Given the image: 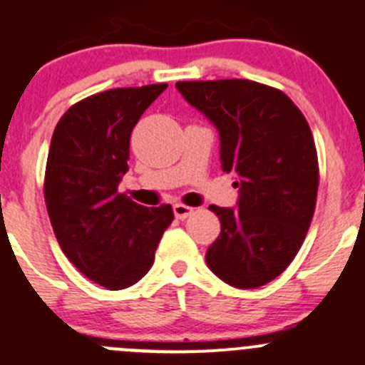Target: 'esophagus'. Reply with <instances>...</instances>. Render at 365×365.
<instances>
[{
	"mask_svg": "<svg viewBox=\"0 0 365 365\" xmlns=\"http://www.w3.org/2000/svg\"><path fill=\"white\" fill-rule=\"evenodd\" d=\"M173 210H175V216L178 217V220H185V217H189L190 214L194 212L192 207L185 205V203H175V205H173Z\"/></svg>",
	"mask_w": 365,
	"mask_h": 365,
	"instance_id": "esophagus-1",
	"label": "esophagus"
}]
</instances>
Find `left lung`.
I'll return each instance as SVG.
<instances>
[{"instance_id": "obj_1", "label": "left lung", "mask_w": 365, "mask_h": 365, "mask_svg": "<svg viewBox=\"0 0 365 365\" xmlns=\"http://www.w3.org/2000/svg\"><path fill=\"white\" fill-rule=\"evenodd\" d=\"M176 88L220 129L221 167L241 192L237 209L209 207L221 232L207 264L234 288H259L294 261L315 212L312 129L288 95L255 81H180Z\"/></svg>"}]
</instances>
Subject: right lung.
<instances>
[{
	"mask_svg": "<svg viewBox=\"0 0 365 365\" xmlns=\"http://www.w3.org/2000/svg\"><path fill=\"white\" fill-rule=\"evenodd\" d=\"M167 84L115 88L75 102L61 117L44 171V202L64 255L108 290L140 281L155 261L173 207H142L118 183L129 138Z\"/></svg>",
	"mask_w": 365,
	"mask_h": 365,
	"instance_id": "obj_1",
	"label": "right lung"
}]
</instances>
